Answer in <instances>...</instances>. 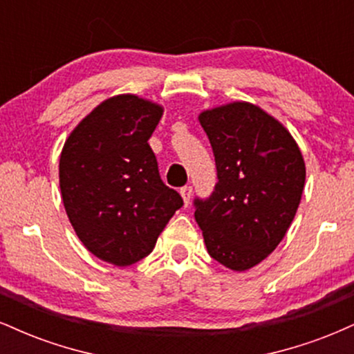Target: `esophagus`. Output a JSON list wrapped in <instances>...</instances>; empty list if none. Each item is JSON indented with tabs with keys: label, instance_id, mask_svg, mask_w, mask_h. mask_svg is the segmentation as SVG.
I'll return each mask as SVG.
<instances>
[{
	"label": "esophagus",
	"instance_id": "34e87169",
	"mask_svg": "<svg viewBox=\"0 0 354 354\" xmlns=\"http://www.w3.org/2000/svg\"><path fill=\"white\" fill-rule=\"evenodd\" d=\"M183 200H185L186 205H189V200H191V194H193V188L191 186H183V188L180 189Z\"/></svg>",
	"mask_w": 354,
	"mask_h": 354
}]
</instances>
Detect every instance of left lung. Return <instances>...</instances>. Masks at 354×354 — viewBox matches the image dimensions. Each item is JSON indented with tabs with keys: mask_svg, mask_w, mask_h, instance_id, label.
Instances as JSON below:
<instances>
[{
	"mask_svg": "<svg viewBox=\"0 0 354 354\" xmlns=\"http://www.w3.org/2000/svg\"><path fill=\"white\" fill-rule=\"evenodd\" d=\"M200 123L218 183L194 198V218L213 259L246 271L273 253L293 221L304 188L303 154L284 126L245 101L206 109Z\"/></svg>",
	"mask_w": 354,
	"mask_h": 354,
	"instance_id": "left-lung-1",
	"label": "left lung"
}]
</instances>
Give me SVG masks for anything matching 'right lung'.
Returning a JSON list of instances; mask_svg holds the SVG:
<instances>
[{"label":"right lung","mask_w":354,"mask_h":354,"mask_svg":"<svg viewBox=\"0 0 354 354\" xmlns=\"http://www.w3.org/2000/svg\"><path fill=\"white\" fill-rule=\"evenodd\" d=\"M163 108L135 95L98 104L73 129L59 156L63 205L76 234L96 258L129 266L153 251L174 211L148 140Z\"/></svg>","instance_id":"obj_1"}]
</instances>
